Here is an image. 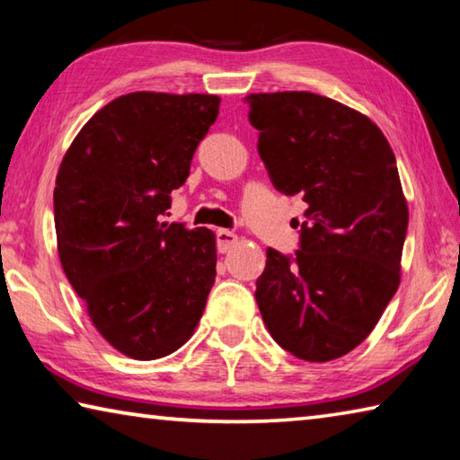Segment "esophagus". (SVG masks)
<instances>
[{
	"label": "esophagus",
	"instance_id": "34e87169",
	"mask_svg": "<svg viewBox=\"0 0 460 460\" xmlns=\"http://www.w3.org/2000/svg\"><path fill=\"white\" fill-rule=\"evenodd\" d=\"M237 243V235L233 231L219 229L217 231V247H219L221 253H227L229 249Z\"/></svg>",
	"mask_w": 460,
	"mask_h": 460
}]
</instances>
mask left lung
<instances>
[{
  "mask_svg": "<svg viewBox=\"0 0 460 460\" xmlns=\"http://www.w3.org/2000/svg\"><path fill=\"white\" fill-rule=\"evenodd\" d=\"M249 123L276 190L308 208L294 258L268 247L255 300L294 357L324 363L369 337L402 279L408 231L392 146L367 115L308 91L252 93Z\"/></svg>",
  "mask_w": 460,
  "mask_h": 460,
  "instance_id": "obj_1",
  "label": "left lung"
}]
</instances>
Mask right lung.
<instances>
[{
	"mask_svg": "<svg viewBox=\"0 0 460 460\" xmlns=\"http://www.w3.org/2000/svg\"><path fill=\"white\" fill-rule=\"evenodd\" d=\"M205 93L136 91L84 123L60 162L54 227L62 270L119 353L152 361L192 337L217 274L211 229L160 223L219 115Z\"/></svg>",
	"mask_w": 460,
	"mask_h": 460,
	"instance_id": "obj_1",
	"label": "right lung"
}]
</instances>
